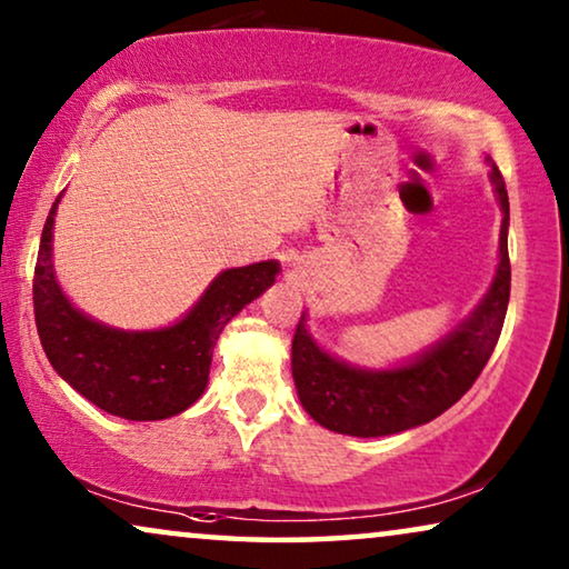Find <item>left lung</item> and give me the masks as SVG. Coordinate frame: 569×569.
<instances>
[{
  "mask_svg": "<svg viewBox=\"0 0 569 569\" xmlns=\"http://www.w3.org/2000/svg\"><path fill=\"white\" fill-rule=\"evenodd\" d=\"M485 162L502 212L500 253L485 298L453 331L411 360L376 370L326 352L308 331V313L300 316L292 339L295 388L302 409L326 430L352 438H383L427 425L453 407L485 370L510 300L508 191L489 154Z\"/></svg>",
  "mask_w": 569,
  "mask_h": 569,
  "instance_id": "1",
  "label": "left lung"
}]
</instances>
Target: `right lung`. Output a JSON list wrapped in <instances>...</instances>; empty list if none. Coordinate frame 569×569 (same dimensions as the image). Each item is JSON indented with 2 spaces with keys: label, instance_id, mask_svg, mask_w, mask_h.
Wrapping results in <instances>:
<instances>
[{
  "label": "right lung",
  "instance_id": "obj_1",
  "mask_svg": "<svg viewBox=\"0 0 569 569\" xmlns=\"http://www.w3.org/2000/svg\"><path fill=\"white\" fill-rule=\"evenodd\" d=\"M61 197L64 191L43 224L33 279L36 326L51 368L113 417L154 422L181 415L204 393L222 329L277 282L279 261L220 271L176 323L116 329L82 313L61 290L53 271V217Z\"/></svg>",
  "mask_w": 569,
  "mask_h": 569
}]
</instances>
